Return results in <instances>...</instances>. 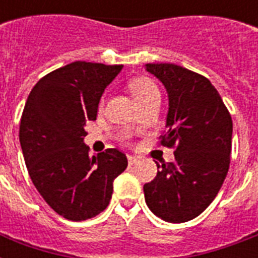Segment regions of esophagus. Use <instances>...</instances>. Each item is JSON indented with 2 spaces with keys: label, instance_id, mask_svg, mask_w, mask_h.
<instances>
[{
  "label": "esophagus",
  "instance_id": "1",
  "mask_svg": "<svg viewBox=\"0 0 258 258\" xmlns=\"http://www.w3.org/2000/svg\"><path fill=\"white\" fill-rule=\"evenodd\" d=\"M127 161H128V165H134L139 161V157H134V155H127Z\"/></svg>",
  "mask_w": 258,
  "mask_h": 258
}]
</instances>
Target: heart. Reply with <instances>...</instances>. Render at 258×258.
Returning <instances> with one entry per match:
<instances>
[{"instance_id":"1","label":"heart","mask_w":258,"mask_h":258,"mask_svg":"<svg viewBox=\"0 0 258 258\" xmlns=\"http://www.w3.org/2000/svg\"><path fill=\"white\" fill-rule=\"evenodd\" d=\"M130 91H131L137 101L146 100L150 96H154V95L159 93L157 84L151 79L147 78H139L133 80L130 83Z\"/></svg>"}]
</instances>
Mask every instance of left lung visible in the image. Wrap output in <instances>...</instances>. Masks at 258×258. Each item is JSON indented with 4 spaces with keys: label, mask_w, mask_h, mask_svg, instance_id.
<instances>
[{
    "label": "left lung",
    "mask_w": 258,
    "mask_h": 258,
    "mask_svg": "<svg viewBox=\"0 0 258 258\" xmlns=\"http://www.w3.org/2000/svg\"><path fill=\"white\" fill-rule=\"evenodd\" d=\"M169 96L167 133L161 145L175 161L158 166L143 186L149 209L166 222L182 224L212 204L224 183L232 151V116L208 79L180 66L146 64Z\"/></svg>",
    "instance_id": "1"
}]
</instances>
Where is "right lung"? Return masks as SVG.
Returning a JSON list of instances; mask_svg holds the SVG:
<instances>
[{
	"mask_svg": "<svg viewBox=\"0 0 258 258\" xmlns=\"http://www.w3.org/2000/svg\"><path fill=\"white\" fill-rule=\"evenodd\" d=\"M123 66L75 61L50 72L30 91L20 123V143L30 179L54 212L86 221L104 210L113 180L127 167L117 149L89 157L86 123Z\"/></svg>",
	"mask_w": 258,
	"mask_h": 258,
	"instance_id": "obj_1",
	"label": "right lung"
}]
</instances>
